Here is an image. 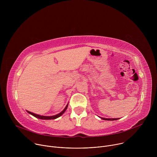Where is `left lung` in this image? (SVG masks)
Masks as SVG:
<instances>
[{
  "label": "left lung",
  "mask_w": 157,
  "mask_h": 157,
  "mask_svg": "<svg viewBox=\"0 0 157 157\" xmlns=\"http://www.w3.org/2000/svg\"><path fill=\"white\" fill-rule=\"evenodd\" d=\"M102 119H103V120H105V121H116V120H117V119H119L118 118L117 119V118H110V119H106V118H103V117H101Z\"/></svg>",
  "instance_id": "1"
}]
</instances>
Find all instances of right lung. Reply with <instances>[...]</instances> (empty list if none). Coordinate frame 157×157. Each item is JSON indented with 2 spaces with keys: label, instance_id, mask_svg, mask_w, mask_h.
Masks as SVG:
<instances>
[{
  "label": "right lung",
  "instance_id": "1",
  "mask_svg": "<svg viewBox=\"0 0 157 157\" xmlns=\"http://www.w3.org/2000/svg\"><path fill=\"white\" fill-rule=\"evenodd\" d=\"M67 107H68V104H67V105L65 107V108L64 109V110L61 112L60 113H59L58 114H56L55 116H40V115H38V114H34L33 113H31V112L29 111V110H27V113L30 114L31 115L33 116L34 117H36V118H38V119H44V120H52V119H55L59 117H60L65 112V110H66Z\"/></svg>",
  "mask_w": 157,
  "mask_h": 157
}]
</instances>
